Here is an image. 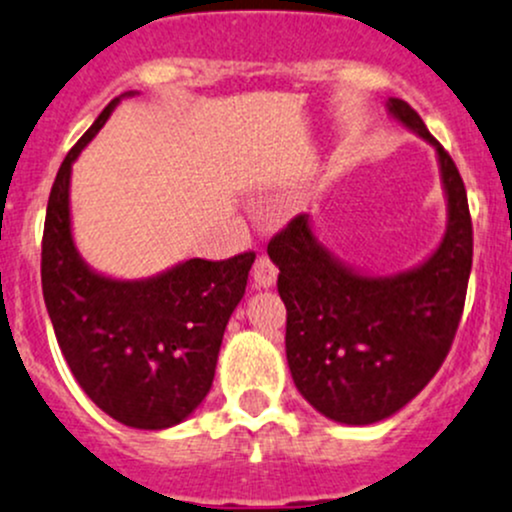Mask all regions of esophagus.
<instances>
[{
    "label": "esophagus",
    "mask_w": 512,
    "mask_h": 512,
    "mask_svg": "<svg viewBox=\"0 0 512 512\" xmlns=\"http://www.w3.org/2000/svg\"><path fill=\"white\" fill-rule=\"evenodd\" d=\"M278 280V268L273 266V261L268 256H258L254 268H251V285L256 290H268L273 288Z\"/></svg>",
    "instance_id": "obj_1"
}]
</instances>
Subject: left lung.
<instances>
[{
	"instance_id": "1",
	"label": "left lung",
	"mask_w": 512,
	"mask_h": 512,
	"mask_svg": "<svg viewBox=\"0 0 512 512\" xmlns=\"http://www.w3.org/2000/svg\"><path fill=\"white\" fill-rule=\"evenodd\" d=\"M390 119L437 153L447 229L437 249L408 271L378 276L334 256L310 214L295 217L268 244L288 310L285 356L295 388L324 417L373 425L410 403L442 366L459 327L474 232L464 180L415 109L398 97Z\"/></svg>"
}]
</instances>
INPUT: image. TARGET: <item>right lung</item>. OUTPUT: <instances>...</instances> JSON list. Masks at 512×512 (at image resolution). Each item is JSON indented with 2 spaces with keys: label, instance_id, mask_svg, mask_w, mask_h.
Here are the masks:
<instances>
[{
  "label": "right lung",
  "instance_id": "obj_1",
  "mask_svg": "<svg viewBox=\"0 0 512 512\" xmlns=\"http://www.w3.org/2000/svg\"><path fill=\"white\" fill-rule=\"evenodd\" d=\"M134 95L109 102L58 170L43 227L41 283L60 351L92 403L126 427L168 430L210 393L224 329L256 256L190 258L139 280L104 276L80 256L70 217L73 163L117 104Z\"/></svg>",
  "mask_w": 512,
  "mask_h": 512
}]
</instances>
